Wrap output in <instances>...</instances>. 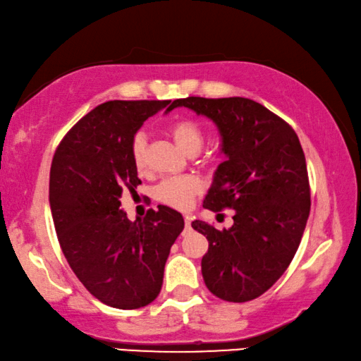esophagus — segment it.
Instances as JSON below:
<instances>
[{"mask_svg":"<svg viewBox=\"0 0 361 361\" xmlns=\"http://www.w3.org/2000/svg\"><path fill=\"white\" fill-rule=\"evenodd\" d=\"M191 221H192V216L185 215V226H186V228L191 226Z\"/></svg>","mask_w":361,"mask_h":361,"instance_id":"esophagus-1","label":"esophagus"}]
</instances>
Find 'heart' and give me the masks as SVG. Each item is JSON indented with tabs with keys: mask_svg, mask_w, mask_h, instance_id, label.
Wrapping results in <instances>:
<instances>
[{
	"mask_svg": "<svg viewBox=\"0 0 361 361\" xmlns=\"http://www.w3.org/2000/svg\"><path fill=\"white\" fill-rule=\"evenodd\" d=\"M169 133L171 140L176 142V146L181 151H185L188 156H194L201 151L204 145V130L199 127V123L190 118L176 120L169 127ZM130 159L136 171H142L147 167V140L142 131H138L131 136L130 140ZM202 191V181L197 176L186 175L178 178L164 180L154 191V196L159 202L169 205L171 209L186 210L190 209L194 197L199 196Z\"/></svg>",
	"mask_w": 361,
	"mask_h": 361,
	"instance_id": "b5f03b06",
	"label": "heart"
}]
</instances>
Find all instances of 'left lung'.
I'll use <instances>...</instances> for the list:
<instances>
[{"mask_svg": "<svg viewBox=\"0 0 361 361\" xmlns=\"http://www.w3.org/2000/svg\"><path fill=\"white\" fill-rule=\"evenodd\" d=\"M178 106L214 120L228 157L204 209H233V226L220 231L199 220L191 225L209 241L201 263L205 286L226 302L254 300L288 270L310 215L304 149L286 120L252 99L190 96L171 102L169 111Z\"/></svg>", "mask_w": 361, "mask_h": 361, "instance_id": "obj_1", "label": "left lung"}]
</instances>
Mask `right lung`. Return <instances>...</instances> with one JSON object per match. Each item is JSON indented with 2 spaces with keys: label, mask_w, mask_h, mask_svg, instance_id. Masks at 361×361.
Instances as JSON below:
<instances>
[{
  "label": "right lung",
  "mask_w": 361,
  "mask_h": 361,
  "mask_svg": "<svg viewBox=\"0 0 361 361\" xmlns=\"http://www.w3.org/2000/svg\"><path fill=\"white\" fill-rule=\"evenodd\" d=\"M170 101H107L80 118L54 152L49 204L57 241L90 294L122 310L149 305L160 293L170 247L185 228L159 205L130 221L120 196L141 185L130 140Z\"/></svg>",
  "instance_id": "1"
}]
</instances>
